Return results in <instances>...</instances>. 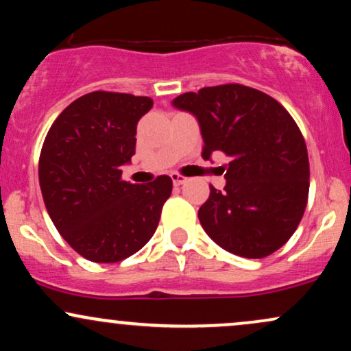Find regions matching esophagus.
Returning a JSON list of instances; mask_svg holds the SVG:
<instances>
[{
  "mask_svg": "<svg viewBox=\"0 0 351 351\" xmlns=\"http://www.w3.org/2000/svg\"><path fill=\"white\" fill-rule=\"evenodd\" d=\"M171 180H173V184H175V186H181V184H184L188 181V178L178 175V173H171Z\"/></svg>",
  "mask_w": 351,
  "mask_h": 351,
  "instance_id": "34e87169",
  "label": "esophagus"
}]
</instances>
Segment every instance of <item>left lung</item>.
Returning a JSON list of instances; mask_svg holds the SVG:
<instances>
[{
	"instance_id": "left-lung-1",
	"label": "left lung",
	"mask_w": 351,
	"mask_h": 351,
	"mask_svg": "<svg viewBox=\"0 0 351 351\" xmlns=\"http://www.w3.org/2000/svg\"><path fill=\"white\" fill-rule=\"evenodd\" d=\"M171 106L198 120L203 156L231 158L223 191L211 188L198 217L226 251L261 259L282 247L299 226L308 198L305 140L289 112L256 88L226 84L186 92Z\"/></svg>"
}]
</instances>
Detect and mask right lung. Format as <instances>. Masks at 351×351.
Listing matches in <instances>:
<instances>
[{"label": "right lung", "mask_w": 351, "mask_h": 351, "mask_svg": "<svg viewBox=\"0 0 351 351\" xmlns=\"http://www.w3.org/2000/svg\"><path fill=\"white\" fill-rule=\"evenodd\" d=\"M150 97L90 92L62 110L47 132L39 184L52 223L74 251L92 263H119L150 241L173 181L122 180L135 155L136 123Z\"/></svg>", "instance_id": "1"}]
</instances>
